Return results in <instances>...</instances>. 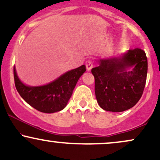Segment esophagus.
<instances>
[{
  "mask_svg": "<svg viewBox=\"0 0 160 160\" xmlns=\"http://www.w3.org/2000/svg\"><path fill=\"white\" fill-rule=\"evenodd\" d=\"M86 70L88 71H91V69L92 68V62L90 60H87L86 62Z\"/></svg>",
  "mask_w": 160,
  "mask_h": 160,
  "instance_id": "obj_1",
  "label": "esophagus"
}]
</instances>
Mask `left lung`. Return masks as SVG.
Returning a JSON list of instances; mask_svg holds the SVG:
<instances>
[{
  "instance_id": "obj_1",
  "label": "left lung",
  "mask_w": 160,
  "mask_h": 160,
  "mask_svg": "<svg viewBox=\"0 0 160 160\" xmlns=\"http://www.w3.org/2000/svg\"><path fill=\"white\" fill-rule=\"evenodd\" d=\"M91 71L99 106L104 111L122 112L140 100L146 84L148 58L143 49H129L120 58L100 59Z\"/></svg>"
}]
</instances>
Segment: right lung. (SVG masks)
Instances as JSON below:
<instances>
[{"mask_svg":"<svg viewBox=\"0 0 160 160\" xmlns=\"http://www.w3.org/2000/svg\"><path fill=\"white\" fill-rule=\"evenodd\" d=\"M86 70V66L81 65L47 85L28 86L21 82L14 67V81L18 92L28 104L40 112L52 113L65 108L79 78Z\"/></svg>","mask_w":160,"mask_h":160,"instance_id":"obj_1","label":"right lung"}]
</instances>
